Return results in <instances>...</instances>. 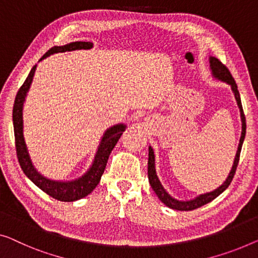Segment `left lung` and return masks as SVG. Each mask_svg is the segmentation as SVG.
<instances>
[{
	"instance_id": "8db88e82",
	"label": "left lung",
	"mask_w": 258,
	"mask_h": 258,
	"mask_svg": "<svg viewBox=\"0 0 258 258\" xmlns=\"http://www.w3.org/2000/svg\"><path fill=\"white\" fill-rule=\"evenodd\" d=\"M210 66H211V69H212V74L214 78L224 81V82L228 83L229 86L232 87V90L234 92V96H235V99H236L237 105H239V109L241 112L242 133H241V138H240V144H239V147H237V152L235 155V160H234L232 170H230L227 179L225 180V183L222 184L221 186H219L217 190L209 192V194L201 195V196H198L197 198L192 199V201H187V202L177 201V199L172 198L171 196L169 195L166 190H164V187L162 186V184H161V182L159 180V177H157V175H156L155 157H154L153 148L149 147V149H148V179H149V183H151V186L153 187V190L155 191V194L157 197L160 198V201L162 202L164 205H167L168 207H170V209H172V210L192 211V210L198 209V207H201L203 205H205V204H207V203L212 202L213 199L217 198L219 195H221L222 192H224L229 186L230 182L233 180L234 175H235L237 164H239L242 144H243V140L245 137V117L243 113V109H242L240 92H239V90H237V84L235 82V80L233 79V76H232V74H230V72L228 71V68L226 67L220 60L217 59V57H214V56H211L210 57Z\"/></svg>"
}]
</instances>
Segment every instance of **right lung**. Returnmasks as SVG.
Wrapping results in <instances>:
<instances>
[{
	"label": "right lung",
	"mask_w": 258,
	"mask_h": 258,
	"mask_svg": "<svg viewBox=\"0 0 258 258\" xmlns=\"http://www.w3.org/2000/svg\"><path fill=\"white\" fill-rule=\"evenodd\" d=\"M92 47L90 41H74L63 46H54L49 48L43 55V59L49 54L57 52L74 51V49H89ZM36 67L33 66L30 74L19 88L16 95L13 109V121H14V132H15V144H16V153L18 157V162L21 164L22 170L24 174L39 187L45 194L51 196L52 198L60 202H75L79 199L86 197L91 191L97 186L101 180V177L104 172L107 160H109L110 153L112 152L114 146L120 139L122 132L125 131L126 126L124 124H119L112 126L104 133L99 144L98 151L95 155V160L86 174L79 179L71 180V182H59V180L47 179L41 176L39 172L33 167L32 161L30 159L28 148H26L24 136H23V104H24L26 92L29 91L31 82L33 80Z\"/></svg>",
	"instance_id": "obj_1"
}]
</instances>
